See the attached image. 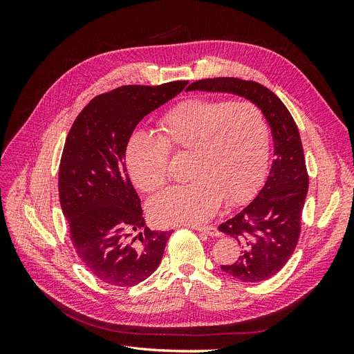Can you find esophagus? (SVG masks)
<instances>
[{
    "instance_id": "34e87169",
    "label": "esophagus",
    "mask_w": 354,
    "mask_h": 354,
    "mask_svg": "<svg viewBox=\"0 0 354 354\" xmlns=\"http://www.w3.org/2000/svg\"><path fill=\"white\" fill-rule=\"evenodd\" d=\"M195 229H196L198 232H202V233L208 234V236H217V234H218L217 229L212 227V226H202V227H195Z\"/></svg>"
}]
</instances>
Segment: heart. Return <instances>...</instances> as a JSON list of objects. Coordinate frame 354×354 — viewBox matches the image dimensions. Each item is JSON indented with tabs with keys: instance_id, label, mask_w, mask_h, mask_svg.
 I'll use <instances>...</instances> for the list:
<instances>
[{
	"instance_id": "b5f03b06",
	"label": "heart",
	"mask_w": 354,
	"mask_h": 354,
	"mask_svg": "<svg viewBox=\"0 0 354 354\" xmlns=\"http://www.w3.org/2000/svg\"><path fill=\"white\" fill-rule=\"evenodd\" d=\"M169 153L189 155V183L168 187L149 201L151 218L162 226L208 220L224 198L236 205L252 196L266 174L270 130L250 100H186L159 122V136L134 131L125 162L134 185L155 192L168 180Z\"/></svg>"
}]
</instances>
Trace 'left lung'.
<instances>
[{"instance_id":"1","label":"left lung","mask_w":354,"mask_h":354,"mask_svg":"<svg viewBox=\"0 0 354 354\" xmlns=\"http://www.w3.org/2000/svg\"><path fill=\"white\" fill-rule=\"evenodd\" d=\"M187 90L241 95L259 106L270 125L274 159L269 177L250 205L218 226L242 246L238 261L221 266V270L242 282L269 279L292 255L301 232L308 176L297 124L282 100L255 81L208 78Z\"/></svg>"}]
</instances>
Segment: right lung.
Masks as SVG:
<instances>
[{
	"label": "right lung",
	"mask_w": 354,
	"mask_h": 354,
	"mask_svg": "<svg viewBox=\"0 0 354 354\" xmlns=\"http://www.w3.org/2000/svg\"><path fill=\"white\" fill-rule=\"evenodd\" d=\"M187 81L124 85L94 97L72 124L59 167V198L71 241L84 266L113 286H134L162 260L171 232L146 226L125 167L136 125Z\"/></svg>",
	"instance_id": "1"
}]
</instances>
